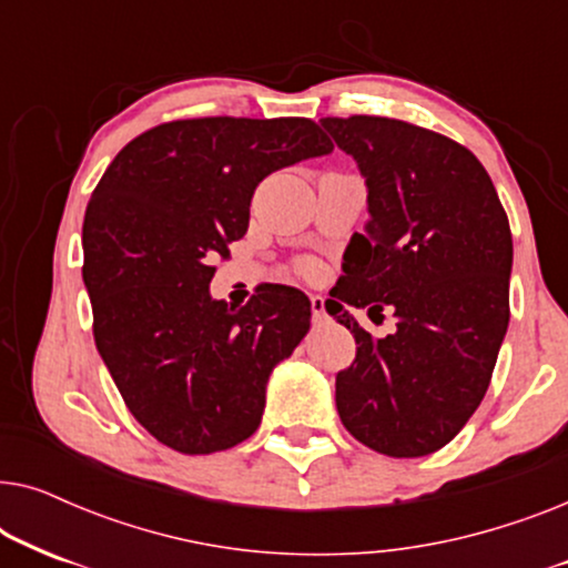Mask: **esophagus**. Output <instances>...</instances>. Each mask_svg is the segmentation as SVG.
Segmentation results:
<instances>
[{
  "label": "esophagus",
  "mask_w": 568,
  "mask_h": 568,
  "mask_svg": "<svg viewBox=\"0 0 568 568\" xmlns=\"http://www.w3.org/2000/svg\"><path fill=\"white\" fill-rule=\"evenodd\" d=\"M310 307H313V321L323 323L325 321V300L321 297V294H313V297H310Z\"/></svg>",
  "instance_id": "esophagus-1"
}]
</instances>
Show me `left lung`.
I'll return each instance as SVG.
<instances>
[{
	"mask_svg": "<svg viewBox=\"0 0 568 568\" xmlns=\"http://www.w3.org/2000/svg\"><path fill=\"white\" fill-rule=\"evenodd\" d=\"M321 123L359 165L369 212L325 302L356 338L338 416L375 453H437L480 406L507 336V212L476 154L437 131L383 115ZM354 306L373 320L393 308L396 333L372 339Z\"/></svg>",
	"mask_w": 568,
	"mask_h": 568,
	"instance_id": "left-lung-1",
	"label": "left lung"
}]
</instances>
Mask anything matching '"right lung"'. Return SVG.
<instances>
[{"instance_id":"right-lung-1","label":"right lung","mask_w":568,"mask_h":568,"mask_svg":"<svg viewBox=\"0 0 568 568\" xmlns=\"http://www.w3.org/2000/svg\"><path fill=\"white\" fill-rule=\"evenodd\" d=\"M333 152L310 119H189L129 142L92 191L82 278L95 346L139 424L183 455L258 429L266 385L310 331V300H212V261L247 232L263 178Z\"/></svg>"}]
</instances>
